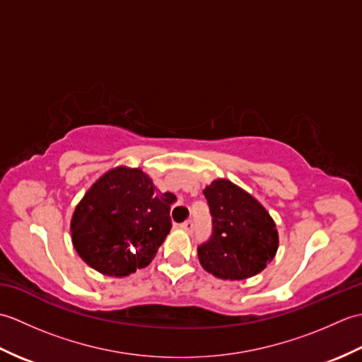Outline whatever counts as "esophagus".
<instances>
[{
	"label": "esophagus",
	"mask_w": 362,
	"mask_h": 362,
	"mask_svg": "<svg viewBox=\"0 0 362 362\" xmlns=\"http://www.w3.org/2000/svg\"><path fill=\"white\" fill-rule=\"evenodd\" d=\"M183 230H185V232H188V233H191L194 230V221L193 219H188V221H185L183 222V224L180 226Z\"/></svg>",
	"instance_id": "34e87169"
}]
</instances>
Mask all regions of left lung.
<instances>
[{"mask_svg":"<svg viewBox=\"0 0 362 362\" xmlns=\"http://www.w3.org/2000/svg\"><path fill=\"white\" fill-rule=\"evenodd\" d=\"M211 214V236L197 247L206 272L224 280L257 275L275 257V222L257 199L230 180L218 179L204 189Z\"/></svg>","mask_w":362,"mask_h":362,"instance_id":"1","label":"left lung"}]
</instances>
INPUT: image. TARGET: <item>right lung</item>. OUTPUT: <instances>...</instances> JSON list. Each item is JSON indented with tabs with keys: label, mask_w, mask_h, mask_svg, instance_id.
<instances>
[{
	"label": "right lung",
	"mask_w": 362,
	"mask_h": 362,
	"mask_svg": "<svg viewBox=\"0 0 362 362\" xmlns=\"http://www.w3.org/2000/svg\"><path fill=\"white\" fill-rule=\"evenodd\" d=\"M175 199L157 191L141 169H112L76 206V252L104 275L126 276L146 267L171 230L169 211Z\"/></svg>",
	"instance_id": "add662e5"
}]
</instances>
